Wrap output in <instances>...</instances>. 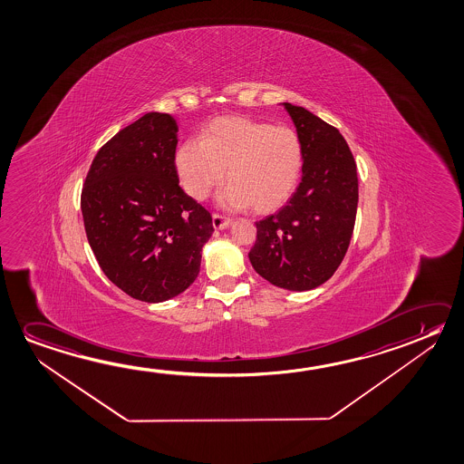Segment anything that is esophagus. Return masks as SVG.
Here are the masks:
<instances>
[{
  "label": "esophagus",
  "instance_id": "34e87169",
  "mask_svg": "<svg viewBox=\"0 0 464 464\" xmlns=\"http://www.w3.org/2000/svg\"><path fill=\"white\" fill-rule=\"evenodd\" d=\"M230 226V219L226 218V216H222V214H213V227L218 228V230H222V228H227Z\"/></svg>",
  "mask_w": 464,
  "mask_h": 464
}]
</instances>
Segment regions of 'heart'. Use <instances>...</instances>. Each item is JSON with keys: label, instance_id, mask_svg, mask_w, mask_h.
<instances>
[{"label": "heart", "instance_id": "obj_1", "mask_svg": "<svg viewBox=\"0 0 464 464\" xmlns=\"http://www.w3.org/2000/svg\"><path fill=\"white\" fill-rule=\"evenodd\" d=\"M176 170L191 198L203 201L224 182L222 207L273 213L287 203L302 179V139L288 125L245 116L208 122L198 139L177 148Z\"/></svg>", "mask_w": 464, "mask_h": 464}]
</instances>
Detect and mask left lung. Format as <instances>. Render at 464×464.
<instances>
[{
  "label": "left lung",
  "instance_id": "obj_1",
  "mask_svg": "<svg viewBox=\"0 0 464 464\" xmlns=\"http://www.w3.org/2000/svg\"><path fill=\"white\" fill-rule=\"evenodd\" d=\"M304 150L302 182L277 213L256 222L248 257L276 287L304 292L337 271L353 236L356 162L342 133L302 106L284 103Z\"/></svg>",
  "mask_w": 464,
  "mask_h": 464
}]
</instances>
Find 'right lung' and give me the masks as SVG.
Returning a JSON list of instances; mask_svg holds the SVG:
<instances>
[{"label":"right lung","instance_id":"add662e5","mask_svg":"<svg viewBox=\"0 0 464 464\" xmlns=\"http://www.w3.org/2000/svg\"><path fill=\"white\" fill-rule=\"evenodd\" d=\"M176 119L148 112L96 153L82 188L90 246L106 277L147 303L190 287L211 214L179 185Z\"/></svg>","mask_w":464,"mask_h":464}]
</instances>
